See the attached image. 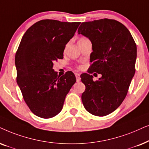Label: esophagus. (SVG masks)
I'll return each mask as SVG.
<instances>
[{
  "label": "esophagus",
  "instance_id": "34e87169",
  "mask_svg": "<svg viewBox=\"0 0 149 149\" xmlns=\"http://www.w3.org/2000/svg\"><path fill=\"white\" fill-rule=\"evenodd\" d=\"M75 76H76V80H77V82H80V73H75Z\"/></svg>",
  "mask_w": 149,
  "mask_h": 149
}]
</instances>
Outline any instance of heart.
I'll use <instances>...</instances> for the list:
<instances>
[{"label": "heart", "instance_id": "b5f03b06", "mask_svg": "<svg viewBox=\"0 0 149 149\" xmlns=\"http://www.w3.org/2000/svg\"><path fill=\"white\" fill-rule=\"evenodd\" d=\"M86 39H88L85 38V37H81V38L79 39L78 42H82V41H84L85 40H86ZM78 68H81V67H82V66H81V65H78Z\"/></svg>", "mask_w": 149, "mask_h": 149}]
</instances>
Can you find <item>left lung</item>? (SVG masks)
I'll list each match as a JSON object with an SVG mask.
<instances>
[{
  "instance_id": "obj_1",
  "label": "left lung",
  "mask_w": 149,
  "mask_h": 149,
  "mask_svg": "<svg viewBox=\"0 0 149 149\" xmlns=\"http://www.w3.org/2000/svg\"><path fill=\"white\" fill-rule=\"evenodd\" d=\"M78 33L92 43L88 73L102 76L93 81L90 74L81 75L86 86L82 95L83 105L95 116H106L119 107L127 94L136 71V44L129 30L115 19L82 22Z\"/></svg>"
}]
</instances>
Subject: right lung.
Returning a JSON list of instances; mask_svg holds the SVG:
<instances>
[{
    "label": "right lung",
    "instance_id": "add662e5",
    "mask_svg": "<svg viewBox=\"0 0 149 149\" xmlns=\"http://www.w3.org/2000/svg\"><path fill=\"white\" fill-rule=\"evenodd\" d=\"M80 22L42 19L26 31L15 53L16 81L24 100L33 114L54 117L62 110L65 99L76 82L67 71L61 77L54 71V62L63 58L65 45Z\"/></svg>",
    "mask_w": 149,
    "mask_h": 149
}]
</instances>
